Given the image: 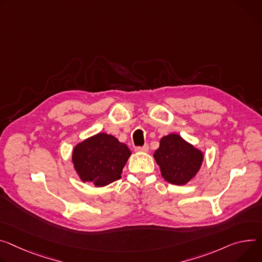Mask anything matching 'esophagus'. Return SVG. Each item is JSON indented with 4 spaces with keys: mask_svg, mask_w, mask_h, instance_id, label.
<instances>
[{
    "mask_svg": "<svg viewBox=\"0 0 262 262\" xmlns=\"http://www.w3.org/2000/svg\"><path fill=\"white\" fill-rule=\"evenodd\" d=\"M149 149V146L147 144H145L144 146H138L135 148L136 151H141V152H147Z\"/></svg>",
    "mask_w": 262,
    "mask_h": 262,
    "instance_id": "1",
    "label": "esophagus"
}]
</instances>
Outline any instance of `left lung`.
I'll use <instances>...</instances> for the list:
<instances>
[{"instance_id": "left-lung-1", "label": "left lung", "mask_w": 262, "mask_h": 262, "mask_svg": "<svg viewBox=\"0 0 262 262\" xmlns=\"http://www.w3.org/2000/svg\"><path fill=\"white\" fill-rule=\"evenodd\" d=\"M154 157L162 177L174 185H184L191 180L200 170L204 159L199 149L177 134L163 137Z\"/></svg>"}]
</instances>
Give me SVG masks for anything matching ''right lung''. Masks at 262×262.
Returning <instances> with one entry per match:
<instances>
[{"label":"right lung","mask_w":262,"mask_h":262,"mask_svg":"<svg viewBox=\"0 0 262 262\" xmlns=\"http://www.w3.org/2000/svg\"><path fill=\"white\" fill-rule=\"evenodd\" d=\"M130 155L124 143L111 135L100 133L76 145L72 160L82 182L103 187L121 178Z\"/></svg>","instance_id":"add662e5"}]
</instances>
